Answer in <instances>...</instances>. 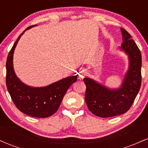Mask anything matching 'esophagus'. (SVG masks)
I'll return each instance as SVG.
<instances>
[{
    "instance_id": "1",
    "label": "esophagus",
    "mask_w": 148,
    "mask_h": 148,
    "mask_svg": "<svg viewBox=\"0 0 148 148\" xmlns=\"http://www.w3.org/2000/svg\"><path fill=\"white\" fill-rule=\"evenodd\" d=\"M81 74H79V76L81 78V79H83V78H84V70H82V71H81Z\"/></svg>"
}]
</instances>
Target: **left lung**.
<instances>
[{"mask_svg": "<svg viewBox=\"0 0 148 148\" xmlns=\"http://www.w3.org/2000/svg\"><path fill=\"white\" fill-rule=\"evenodd\" d=\"M120 30L123 42L119 49L128 56L129 59L128 70L120 87L111 89L92 79H84L86 86L85 101L88 109L101 118H111L126 113L141 86V53L132 35L123 28Z\"/></svg>", "mask_w": 148, "mask_h": 148, "instance_id": "1", "label": "left lung"}]
</instances>
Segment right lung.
Listing matches in <instances>:
<instances>
[{
    "label": "right lung",
    "instance_id": "obj_1",
    "mask_svg": "<svg viewBox=\"0 0 148 148\" xmlns=\"http://www.w3.org/2000/svg\"><path fill=\"white\" fill-rule=\"evenodd\" d=\"M26 28L18 36L8 56L6 62V86L13 102L19 111L35 118H47L57 111L68 88L77 81V75L68 76L44 86L32 87L23 84L15 74L13 55L18 40Z\"/></svg>",
    "mask_w": 148,
    "mask_h": 148
}]
</instances>
